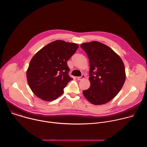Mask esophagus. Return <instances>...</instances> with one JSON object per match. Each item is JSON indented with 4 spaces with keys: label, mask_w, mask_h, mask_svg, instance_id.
<instances>
[{
    "label": "esophagus",
    "mask_w": 147,
    "mask_h": 147,
    "mask_svg": "<svg viewBox=\"0 0 147 147\" xmlns=\"http://www.w3.org/2000/svg\"><path fill=\"white\" fill-rule=\"evenodd\" d=\"M86 77V76H85V75H84V74H82L81 76H80V77H77V79L78 80H82V79H84Z\"/></svg>",
    "instance_id": "1"
}]
</instances>
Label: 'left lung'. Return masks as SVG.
<instances>
[{"label": "left lung", "instance_id": "obj_1", "mask_svg": "<svg viewBox=\"0 0 147 147\" xmlns=\"http://www.w3.org/2000/svg\"><path fill=\"white\" fill-rule=\"evenodd\" d=\"M81 48L90 61V87L84 90V96L94 105L107 103L121 89L125 80L121 59L109 47L97 41L84 43Z\"/></svg>", "mask_w": 147, "mask_h": 147}]
</instances>
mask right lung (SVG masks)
Instances as JSON below:
<instances>
[{"label":"right lung","mask_w":147,"mask_h":147,"mask_svg":"<svg viewBox=\"0 0 147 147\" xmlns=\"http://www.w3.org/2000/svg\"><path fill=\"white\" fill-rule=\"evenodd\" d=\"M78 45L57 40L47 45L32 58L27 71L28 85L33 93L41 99L51 101L63 93L72 80L69 75L68 60Z\"/></svg>","instance_id":"right-lung-1"}]
</instances>
